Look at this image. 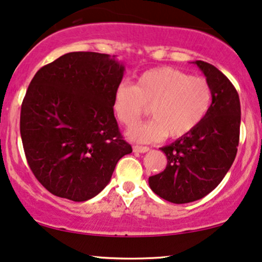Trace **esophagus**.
<instances>
[{"label": "esophagus", "instance_id": "obj_1", "mask_svg": "<svg viewBox=\"0 0 262 262\" xmlns=\"http://www.w3.org/2000/svg\"><path fill=\"white\" fill-rule=\"evenodd\" d=\"M133 151L134 152H139V154H145V152L150 151V147H147V146H138V145H134Z\"/></svg>", "mask_w": 262, "mask_h": 262}]
</instances>
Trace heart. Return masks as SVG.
<instances>
[{"instance_id":"b5f03b06","label":"heart","mask_w":262,"mask_h":262,"mask_svg":"<svg viewBox=\"0 0 262 262\" xmlns=\"http://www.w3.org/2000/svg\"><path fill=\"white\" fill-rule=\"evenodd\" d=\"M211 104V88L203 77L170 66L147 70L135 85L121 82L112 97V110L124 127L133 128L147 115L152 120L129 132L137 141H160L169 134L178 139L190 134L204 120Z\"/></svg>"}]
</instances>
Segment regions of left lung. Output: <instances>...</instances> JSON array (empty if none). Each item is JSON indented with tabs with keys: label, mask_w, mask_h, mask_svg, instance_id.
Segmentation results:
<instances>
[{
	"label": "left lung",
	"mask_w": 262,
	"mask_h": 262,
	"mask_svg": "<svg viewBox=\"0 0 262 262\" xmlns=\"http://www.w3.org/2000/svg\"><path fill=\"white\" fill-rule=\"evenodd\" d=\"M211 88V104L204 120L190 134L162 147L167 167L148 178L157 196L175 204L207 196L232 165L239 142L241 102L236 88L214 65L194 61Z\"/></svg>",
	"instance_id": "8db88e82"
}]
</instances>
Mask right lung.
Masks as SVG:
<instances>
[{
    "mask_svg": "<svg viewBox=\"0 0 262 262\" xmlns=\"http://www.w3.org/2000/svg\"><path fill=\"white\" fill-rule=\"evenodd\" d=\"M124 66L115 55L72 52L36 72L20 111L30 169L54 196L84 202L132 152L112 110Z\"/></svg>",
    "mask_w": 262,
    "mask_h": 262,
    "instance_id": "obj_1",
    "label": "right lung"
}]
</instances>
